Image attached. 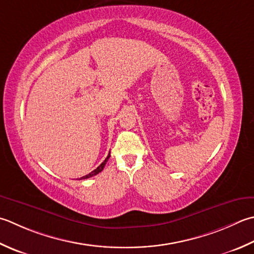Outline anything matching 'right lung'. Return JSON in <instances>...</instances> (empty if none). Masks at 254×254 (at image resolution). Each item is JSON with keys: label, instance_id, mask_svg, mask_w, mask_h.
<instances>
[{"label": "right lung", "instance_id": "add662e5", "mask_svg": "<svg viewBox=\"0 0 254 254\" xmlns=\"http://www.w3.org/2000/svg\"><path fill=\"white\" fill-rule=\"evenodd\" d=\"M109 157H110V153H109V155L107 156L106 160H104V161L100 164V165H99V166L96 168V170H93L91 173H89L88 175H86V176H82V177L80 178V180H87V178H90V177H92V176H94V175H97V174H99L100 172H102L104 165H106L108 160H109Z\"/></svg>", "mask_w": 254, "mask_h": 254}]
</instances>
